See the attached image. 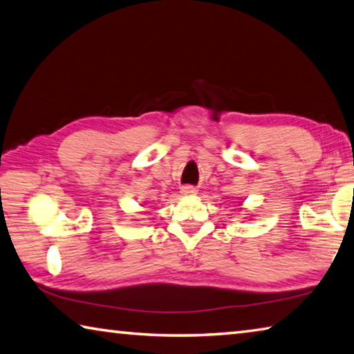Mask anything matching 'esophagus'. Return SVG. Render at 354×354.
I'll return each mask as SVG.
<instances>
[{
	"label": "esophagus",
	"mask_w": 354,
	"mask_h": 354,
	"mask_svg": "<svg viewBox=\"0 0 354 354\" xmlns=\"http://www.w3.org/2000/svg\"><path fill=\"white\" fill-rule=\"evenodd\" d=\"M182 194L183 196H196L197 194V188L189 187V185H187V187H182Z\"/></svg>",
	"instance_id": "obj_1"
}]
</instances>
